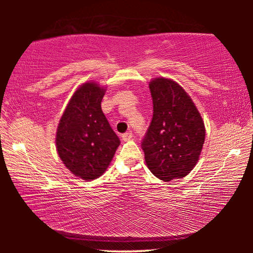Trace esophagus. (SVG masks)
Returning a JSON list of instances; mask_svg holds the SVG:
<instances>
[{
  "mask_svg": "<svg viewBox=\"0 0 253 253\" xmlns=\"http://www.w3.org/2000/svg\"><path fill=\"white\" fill-rule=\"evenodd\" d=\"M123 140H125V142H127V140H130L132 138V132L131 131H126L125 134H123Z\"/></svg>",
  "mask_w": 253,
  "mask_h": 253,
  "instance_id": "1",
  "label": "esophagus"
}]
</instances>
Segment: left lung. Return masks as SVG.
Masks as SVG:
<instances>
[{
  "label": "left lung",
  "mask_w": 253,
  "mask_h": 253,
  "mask_svg": "<svg viewBox=\"0 0 253 253\" xmlns=\"http://www.w3.org/2000/svg\"><path fill=\"white\" fill-rule=\"evenodd\" d=\"M153 117L142 140L149 170L164 182L182 178L199 161L205 139L203 119L194 102L175 81L149 84Z\"/></svg>",
  "instance_id": "obj_1"
}]
</instances>
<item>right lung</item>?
Segmentation results:
<instances>
[{"label": "right lung", "mask_w": 253, "mask_h": 253, "mask_svg": "<svg viewBox=\"0 0 253 253\" xmlns=\"http://www.w3.org/2000/svg\"><path fill=\"white\" fill-rule=\"evenodd\" d=\"M105 89L95 83L78 88L60 119L57 151L66 168L84 181L105 173L121 144L101 110Z\"/></svg>", "instance_id": "obj_1"}]
</instances>
